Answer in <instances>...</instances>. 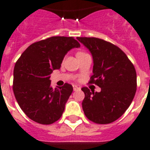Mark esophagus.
I'll return each instance as SVG.
<instances>
[{
    "instance_id": "1",
    "label": "esophagus",
    "mask_w": 150,
    "mask_h": 150,
    "mask_svg": "<svg viewBox=\"0 0 150 150\" xmlns=\"http://www.w3.org/2000/svg\"><path fill=\"white\" fill-rule=\"evenodd\" d=\"M79 89H80V88H79L78 86L73 85V90H74V91H78V90H79Z\"/></svg>"
}]
</instances>
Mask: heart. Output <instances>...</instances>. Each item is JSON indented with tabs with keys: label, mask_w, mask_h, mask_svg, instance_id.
<instances>
[{
	"label": "heart",
	"mask_w": 150,
	"mask_h": 150,
	"mask_svg": "<svg viewBox=\"0 0 150 150\" xmlns=\"http://www.w3.org/2000/svg\"><path fill=\"white\" fill-rule=\"evenodd\" d=\"M84 53H84V52H79V53H77V56L82 55V54H84Z\"/></svg>",
	"instance_id": "heart-1"
}]
</instances>
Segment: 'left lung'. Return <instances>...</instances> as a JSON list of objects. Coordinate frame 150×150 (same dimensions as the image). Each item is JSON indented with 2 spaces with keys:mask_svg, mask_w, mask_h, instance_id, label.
<instances>
[{
  "mask_svg": "<svg viewBox=\"0 0 150 150\" xmlns=\"http://www.w3.org/2000/svg\"><path fill=\"white\" fill-rule=\"evenodd\" d=\"M93 57V75L89 82L100 92L81 88L82 109L86 117L97 124H109L127 109L137 91V73L132 62L120 48L97 38L78 37Z\"/></svg>",
  "mask_w": 150,
  "mask_h": 150,
  "instance_id": "left-lung-1",
  "label": "left lung"
}]
</instances>
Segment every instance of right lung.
<instances>
[{"mask_svg": "<svg viewBox=\"0 0 150 150\" xmlns=\"http://www.w3.org/2000/svg\"><path fill=\"white\" fill-rule=\"evenodd\" d=\"M75 47H80V44L72 37L48 38L31 44L16 62L14 95L21 109L34 122L50 125L62 116L73 88L66 83L53 89L50 74L60 69L66 53Z\"/></svg>", "mask_w": 150, "mask_h": 150, "instance_id": "obj_1", "label": "right lung"}]
</instances>
